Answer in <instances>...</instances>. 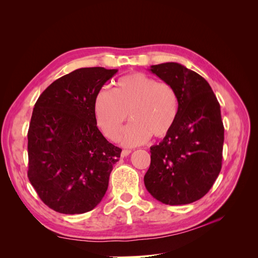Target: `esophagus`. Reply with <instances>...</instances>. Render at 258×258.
<instances>
[{
	"instance_id": "obj_1",
	"label": "esophagus",
	"mask_w": 258,
	"mask_h": 258,
	"mask_svg": "<svg viewBox=\"0 0 258 258\" xmlns=\"http://www.w3.org/2000/svg\"><path fill=\"white\" fill-rule=\"evenodd\" d=\"M131 152L132 151H130V150H123L122 152H121V157L123 158V157H127V156H129L130 154H131Z\"/></svg>"
}]
</instances>
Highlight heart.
Here are the masks:
<instances>
[{"instance_id":"b5f03b06","label":"heart","mask_w":258,"mask_h":258,"mask_svg":"<svg viewBox=\"0 0 258 258\" xmlns=\"http://www.w3.org/2000/svg\"><path fill=\"white\" fill-rule=\"evenodd\" d=\"M178 107V96L172 86L143 73L120 77L114 90L103 88L95 98L96 121L108 139L117 138L129 112L132 120L118 137L128 147L147 142L151 136H167L176 121Z\"/></svg>"}]
</instances>
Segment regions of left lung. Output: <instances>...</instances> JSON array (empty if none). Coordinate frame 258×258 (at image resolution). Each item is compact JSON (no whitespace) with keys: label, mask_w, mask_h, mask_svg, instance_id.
<instances>
[{"label":"left lung","mask_w":258,"mask_h":258,"mask_svg":"<svg viewBox=\"0 0 258 258\" xmlns=\"http://www.w3.org/2000/svg\"><path fill=\"white\" fill-rule=\"evenodd\" d=\"M148 70L175 89L179 107L172 130L151 147L144 184L162 204L188 205L204 197L221 172V106L209 83L186 67L166 62Z\"/></svg>","instance_id":"left-lung-1"}]
</instances>
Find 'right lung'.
<instances>
[{
	"mask_svg": "<svg viewBox=\"0 0 258 258\" xmlns=\"http://www.w3.org/2000/svg\"><path fill=\"white\" fill-rule=\"evenodd\" d=\"M117 73L82 68L54 81L37 99L28 131V177L46 206L82 214L104 197L121 150L97 127L95 98Z\"/></svg>",
	"mask_w": 258,
	"mask_h": 258,
	"instance_id": "add662e5",
	"label": "right lung"
}]
</instances>
